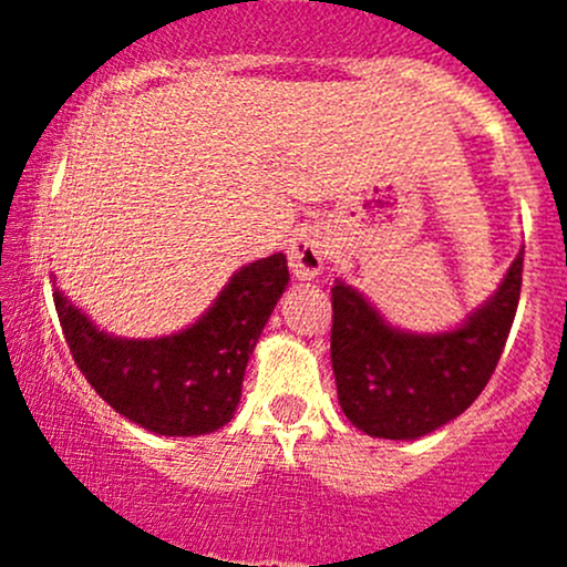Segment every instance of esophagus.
<instances>
[{
	"label": "esophagus",
	"instance_id": "esophagus-1",
	"mask_svg": "<svg viewBox=\"0 0 567 567\" xmlns=\"http://www.w3.org/2000/svg\"><path fill=\"white\" fill-rule=\"evenodd\" d=\"M323 241L318 233L305 230L288 244V262L296 279H316L323 268Z\"/></svg>",
	"mask_w": 567,
	"mask_h": 567
}]
</instances>
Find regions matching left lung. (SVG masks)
<instances>
[{
    "label": "left lung",
    "mask_w": 567,
    "mask_h": 567,
    "mask_svg": "<svg viewBox=\"0 0 567 567\" xmlns=\"http://www.w3.org/2000/svg\"><path fill=\"white\" fill-rule=\"evenodd\" d=\"M524 251L461 329L405 334L362 293L331 288V368L348 420L379 439H420L463 414L499 364L522 296Z\"/></svg>",
    "instance_id": "obj_1"
}]
</instances>
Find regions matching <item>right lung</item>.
I'll use <instances>...</instances> for the list:
<instances>
[{
  "label": "right lung",
  "instance_id": "1",
  "mask_svg": "<svg viewBox=\"0 0 567 567\" xmlns=\"http://www.w3.org/2000/svg\"><path fill=\"white\" fill-rule=\"evenodd\" d=\"M288 279L282 251L249 262L197 323L158 340L104 334L60 290L54 307L73 362L117 414L162 436H203L236 414L249 353Z\"/></svg>",
  "mask_w": 567,
  "mask_h": 567
}]
</instances>
